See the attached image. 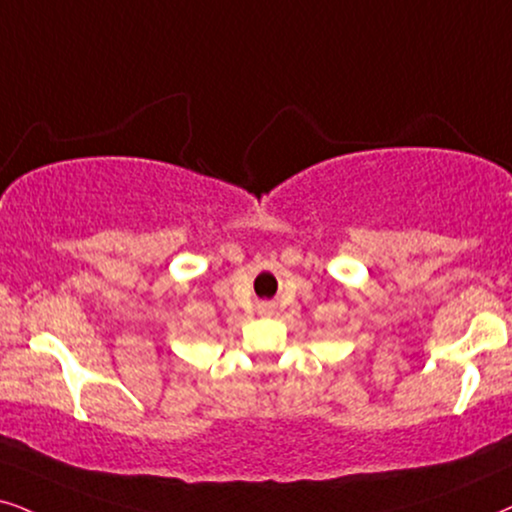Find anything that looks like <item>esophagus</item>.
<instances>
[{"instance_id":"34e87169","label":"esophagus","mask_w":512,"mask_h":512,"mask_svg":"<svg viewBox=\"0 0 512 512\" xmlns=\"http://www.w3.org/2000/svg\"><path fill=\"white\" fill-rule=\"evenodd\" d=\"M272 308H275V305H272L270 301L258 303V313H261V315H270V313H272Z\"/></svg>"}]
</instances>
